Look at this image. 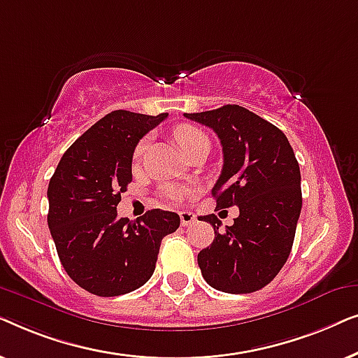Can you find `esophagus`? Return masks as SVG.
I'll return each instance as SVG.
<instances>
[{
    "mask_svg": "<svg viewBox=\"0 0 358 358\" xmlns=\"http://www.w3.org/2000/svg\"><path fill=\"white\" fill-rule=\"evenodd\" d=\"M179 217H180V223H182V227H190V224H194L195 222V215L192 212H189V210H182V212H179Z\"/></svg>",
    "mask_w": 358,
    "mask_h": 358,
    "instance_id": "obj_1",
    "label": "esophagus"
}]
</instances>
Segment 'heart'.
Returning <instances> with one entry per match:
<instances>
[{
  "label": "heart",
  "mask_w": 358,
  "mask_h": 358,
  "mask_svg": "<svg viewBox=\"0 0 358 358\" xmlns=\"http://www.w3.org/2000/svg\"><path fill=\"white\" fill-rule=\"evenodd\" d=\"M174 138L178 140V143L180 145V148L185 151V155H187L189 151L194 148V146L208 141V136L205 135L203 130H200V129H197V127L189 125V124L179 125L178 129L174 130ZM145 148H146V141L141 140L140 143L136 145L134 158L140 159L141 155H143ZM169 194L173 195L176 200H182V199H187L189 195L192 194V190H190V187H179V189H171Z\"/></svg>",
  "instance_id": "b5f03b06"
}]
</instances>
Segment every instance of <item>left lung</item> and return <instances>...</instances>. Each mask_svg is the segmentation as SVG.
I'll return each mask as SVG.
<instances>
[{
  "label": "left lung",
  "mask_w": 358,
  "mask_h": 358,
  "mask_svg": "<svg viewBox=\"0 0 358 358\" xmlns=\"http://www.w3.org/2000/svg\"><path fill=\"white\" fill-rule=\"evenodd\" d=\"M184 115L218 135L223 169L212 195L217 208H239L224 233L213 213L199 217L215 229L213 243L197 256L202 275L224 293L261 290L290 256L300 218L301 174L293 148L280 129L241 106Z\"/></svg>",
  "instance_id": "left-lung-1"
}]
</instances>
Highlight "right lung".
Listing matches in <instances>:
<instances>
[{
    "label": "right lung",
    "mask_w": 358,
    "mask_h": 358,
    "mask_svg": "<svg viewBox=\"0 0 358 358\" xmlns=\"http://www.w3.org/2000/svg\"><path fill=\"white\" fill-rule=\"evenodd\" d=\"M166 117L110 112L65 151L48 184L47 222L58 257L92 295L119 296L145 285L161 241L179 228V215L159 208L135 222L117 217L135 146Z\"/></svg>",
    "instance_id": "obj_1"
}]
</instances>
